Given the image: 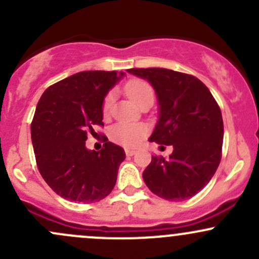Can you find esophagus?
<instances>
[{"label":"esophagus","instance_id":"1","mask_svg":"<svg viewBox=\"0 0 259 259\" xmlns=\"http://www.w3.org/2000/svg\"><path fill=\"white\" fill-rule=\"evenodd\" d=\"M135 153H137V150H135V149H132V148L125 149V154H126V156H133Z\"/></svg>","mask_w":259,"mask_h":259}]
</instances>
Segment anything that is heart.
<instances>
[{
    "label": "heart",
    "instance_id": "1",
    "mask_svg": "<svg viewBox=\"0 0 259 259\" xmlns=\"http://www.w3.org/2000/svg\"><path fill=\"white\" fill-rule=\"evenodd\" d=\"M126 95L134 101L137 105H140L146 99H154V91L148 82L143 80H132L125 86ZM114 103V95L109 94L103 104L104 114L110 111ZM148 134V126L142 122H117L110 130V137L117 144L124 146H137L142 143Z\"/></svg>",
    "mask_w": 259,
    "mask_h": 259
}]
</instances>
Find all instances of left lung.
<instances>
[{
    "mask_svg": "<svg viewBox=\"0 0 259 259\" xmlns=\"http://www.w3.org/2000/svg\"><path fill=\"white\" fill-rule=\"evenodd\" d=\"M127 72L148 81L156 94L159 119L149 142L173 146L168 159L151 156L143 173L146 187L170 202L192 198L209 183L221 163L224 130L218 104L192 75L161 67Z\"/></svg>",
    "mask_w": 259,
    "mask_h": 259,
    "instance_id": "obj_1",
    "label": "left lung"
}]
</instances>
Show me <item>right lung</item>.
I'll return each instance as SVG.
<instances>
[{
	"label": "right lung",
	"mask_w": 259,
	"mask_h": 259,
	"mask_svg": "<svg viewBox=\"0 0 259 259\" xmlns=\"http://www.w3.org/2000/svg\"><path fill=\"white\" fill-rule=\"evenodd\" d=\"M125 76L120 71H81L46 89L36 106L31 139L36 163L48 185L64 199L93 203L115 187L121 146L108 142L99 151L85 142L93 126L104 125L103 104Z\"/></svg>",
	"instance_id": "1"
}]
</instances>
